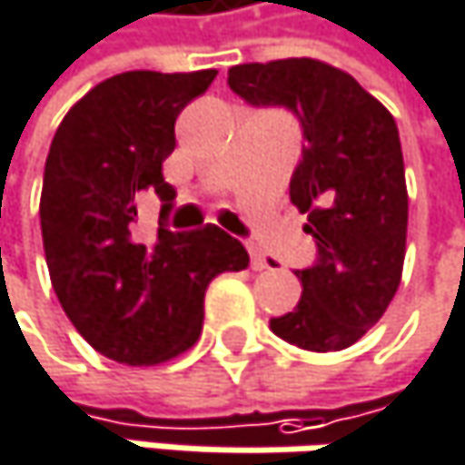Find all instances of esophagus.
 <instances>
[{"label": "esophagus", "mask_w": 465, "mask_h": 465, "mask_svg": "<svg viewBox=\"0 0 465 465\" xmlns=\"http://www.w3.org/2000/svg\"><path fill=\"white\" fill-rule=\"evenodd\" d=\"M248 251H251V267H253L256 272H262V270H270V259H267V256H264V253H262L256 245H251Z\"/></svg>", "instance_id": "esophagus-1"}]
</instances>
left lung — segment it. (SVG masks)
<instances>
[{"label":"left lung","mask_w":465,"mask_h":465,"mask_svg":"<svg viewBox=\"0 0 465 465\" xmlns=\"http://www.w3.org/2000/svg\"><path fill=\"white\" fill-rule=\"evenodd\" d=\"M228 86L251 105L292 108L308 141L289 193L319 259L297 270L302 297L270 327L308 351L349 349L384 316L403 275L409 193L398 124L349 73L308 56L237 64Z\"/></svg>","instance_id":"left-lung-1"}]
</instances>
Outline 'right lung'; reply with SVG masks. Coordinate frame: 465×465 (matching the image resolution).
Segmentation results:
<instances>
[{"label":"right lung","mask_w":465,"mask_h":465,"mask_svg":"<svg viewBox=\"0 0 465 465\" xmlns=\"http://www.w3.org/2000/svg\"><path fill=\"white\" fill-rule=\"evenodd\" d=\"M217 70H130L100 81L62 119L48 149L40 228L51 286L84 341L122 365H160L187 351L203 327V292L220 272L251 264L217 225L135 231L138 198L154 190L160 217L173 203L163 160L179 111Z\"/></svg>","instance_id":"right-lung-1"}]
</instances>
